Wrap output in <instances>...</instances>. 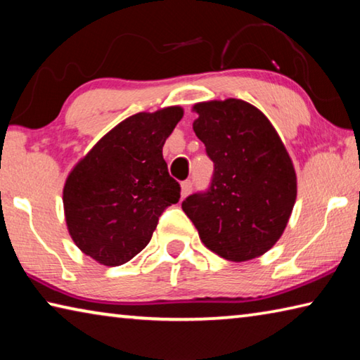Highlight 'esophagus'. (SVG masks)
<instances>
[{"mask_svg": "<svg viewBox=\"0 0 360 360\" xmlns=\"http://www.w3.org/2000/svg\"><path fill=\"white\" fill-rule=\"evenodd\" d=\"M192 188H193V182H192L191 179H187V181L182 182V184H181V195H182V198L187 197V195L192 192Z\"/></svg>", "mask_w": 360, "mask_h": 360, "instance_id": "34e87169", "label": "esophagus"}]
</instances>
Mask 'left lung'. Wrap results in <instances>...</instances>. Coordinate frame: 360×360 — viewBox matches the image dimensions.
Masks as SVG:
<instances>
[{
    "instance_id": "obj_1",
    "label": "left lung",
    "mask_w": 360,
    "mask_h": 360,
    "mask_svg": "<svg viewBox=\"0 0 360 360\" xmlns=\"http://www.w3.org/2000/svg\"><path fill=\"white\" fill-rule=\"evenodd\" d=\"M193 131L214 163L210 187L182 210L205 246L231 262L265 254L283 235L297 178L281 138L264 114L236 98L198 103Z\"/></svg>"
}]
</instances>
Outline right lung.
<instances>
[{
	"label": "right lung",
	"instance_id": "obj_1",
	"mask_svg": "<svg viewBox=\"0 0 360 360\" xmlns=\"http://www.w3.org/2000/svg\"><path fill=\"white\" fill-rule=\"evenodd\" d=\"M181 119L179 106L130 115L70 173L65 217L84 254L117 266L148 246L158 217L181 198L179 182L169 176L162 154Z\"/></svg>",
	"mask_w": 360,
	"mask_h": 360
}]
</instances>
